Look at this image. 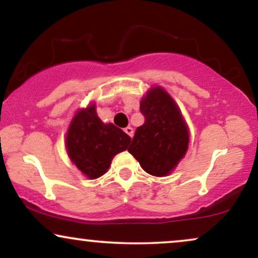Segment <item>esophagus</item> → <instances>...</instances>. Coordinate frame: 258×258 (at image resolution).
<instances>
[{"mask_svg": "<svg viewBox=\"0 0 258 258\" xmlns=\"http://www.w3.org/2000/svg\"><path fill=\"white\" fill-rule=\"evenodd\" d=\"M123 131H125L126 133H127V135H128L130 136V137H133V133H135V131H133V128H132V127L131 126H127L126 127V128L125 130H123Z\"/></svg>", "mask_w": 258, "mask_h": 258, "instance_id": "1", "label": "esophagus"}]
</instances>
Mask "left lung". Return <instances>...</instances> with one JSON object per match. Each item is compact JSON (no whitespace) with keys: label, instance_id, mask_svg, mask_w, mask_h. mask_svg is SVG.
<instances>
[{"label":"left lung","instance_id":"left-lung-1","mask_svg":"<svg viewBox=\"0 0 258 258\" xmlns=\"http://www.w3.org/2000/svg\"><path fill=\"white\" fill-rule=\"evenodd\" d=\"M139 109L146 121L136 130L128 152L146 172L167 176L188 149V126L174 100L159 86L148 91Z\"/></svg>","mask_w":258,"mask_h":258}]
</instances>
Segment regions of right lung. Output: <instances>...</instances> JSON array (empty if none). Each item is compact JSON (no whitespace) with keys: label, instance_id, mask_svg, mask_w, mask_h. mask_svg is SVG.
<instances>
[{"label":"right lung","instance_id":"obj_1","mask_svg":"<svg viewBox=\"0 0 258 258\" xmlns=\"http://www.w3.org/2000/svg\"><path fill=\"white\" fill-rule=\"evenodd\" d=\"M67 152L76 167L90 179L103 176L116 154L127 149L131 137L99 119L96 105L81 109L67 133Z\"/></svg>","mask_w":258,"mask_h":258}]
</instances>
